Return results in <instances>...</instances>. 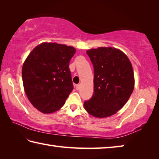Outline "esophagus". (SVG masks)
Listing matches in <instances>:
<instances>
[{
	"mask_svg": "<svg viewBox=\"0 0 159 159\" xmlns=\"http://www.w3.org/2000/svg\"><path fill=\"white\" fill-rule=\"evenodd\" d=\"M75 88H76L77 90H79L80 88V84H77L76 86H75Z\"/></svg>",
	"mask_w": 159,
	"mask_h": 159,
	"instance_id": "obj_1",
	"label": "esophagus"
}]
</instances>
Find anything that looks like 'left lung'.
<instances>
[{"instance_id": "left-lung-1", "label": "left lung", "mask_w": 159, "mask_h": 159, "mask_svg": "<svg viewBox=\"0 0 159 159\" xmlns=\"http://www.w3.org/2000/svg\"><path fill=\"white\" fill-rule=\"evenodd\" d=\"M93 66V94L84 102L87 112L97 118L112 116L124 106L134 89L133 67L121 50L98 47L87 51Z\"/></svg>"}]
</instances>
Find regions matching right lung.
I'll return each instance as SVG.
<instances>
[{
  "instance_id": "right-lung-1",
  "label": "right lung",
  "mask_w": 159,
  "mask_h": 159,
  "mask_svg": "<svg viewBox=\"0 0 159 159\" xmlns=\"http://www.w3.org/2000/svg\"><path fill=\"white\" fill-rule=\"evenodd\" d=\"M73 47L43 43L33 49L22 67L24 88L29 101L44 114L59 110L73 89L69 63Z\"/></svg>"
}]
</instances>
